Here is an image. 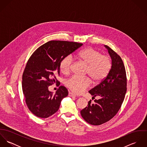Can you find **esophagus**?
Returning a JSON list of instances; mask_svg holds the SVG:
<instances>
[{"label": "esophagus", "mask_w": 147, "mask_h": 147, "mask_svg": "<svg viewBox=\"0 0 147 147\" xmlns=\"http://www.w3.org/2000/svg\"><path fill=\"white\" fill-rule=\"evenodd\" d=\"M68 96H69V97H75L76 96L74 94H73L72 92H68Z\"/></svg>", "instance_id": "obj_1"}]
</instances>
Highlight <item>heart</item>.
Here are the masks:
<instances>
[{"label":"heart","instance_id":"obj_1","mask_svg":"<svg viewBox=\"0 0 147 147\" xmlns=\"http://www.w3.org/2000/svg\"><path fill=\"white\" fill-rule=\"evenodd\" d=\"M75 57L86 65L85 74L92 80L93 83L102 82L109 74L112 68V61L109 55L93 48L87 47L80 51ZM73 59L71 55L64 58L60 63L61 72L64 75L69 74L72 68ZM90 80L88 77L74 75L66 80L65 86L76 94H81L89 87Z\"/></svg>","mask_w":147,"mask_h":147}]
</instances>
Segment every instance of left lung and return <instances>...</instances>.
<instances>
[{
	"instance_id": "left-lung-1",
	"label": "left lung",
	"mask_w": 147,
	"mask_h": 147,
	"mask_svg": "<svg viewBox=\"0 0 147 147\" xmlns=\"http://www.w3.org/2000/svg\"><path fill=\"white\" fill-rule=\"evenodd\" d=\"M112 59V68L102 82L89 91L94 98L99 96L92 104L91 100L80 113L88 123L97 126L112 119L118 112L124 101L127 91V77L124 63L121 57L108 46L105 45Z\"/></svg>"
}]
</instances>
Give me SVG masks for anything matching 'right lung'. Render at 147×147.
Segmentation results:
<instances>
[{"label": "right lung", "instance_id": "add662e5", "mask_svg": "<svg viewBox=\"0 0 147 147\" xmlns=\"http://www.w3.org/2000/svg\"><path fill=\"white\" fill-rule=\"evenodd\" d=\"M82 45L78 42L50 41L30 57L22 74V88L26 105L34 115L45 118L58 110L62 100L68 96V90L61 85L54 94L48 86L60 84L57 79L60 75V63Z\"/></svg>", "mask_w": 147, "mask_h": 147}]
</instances>
